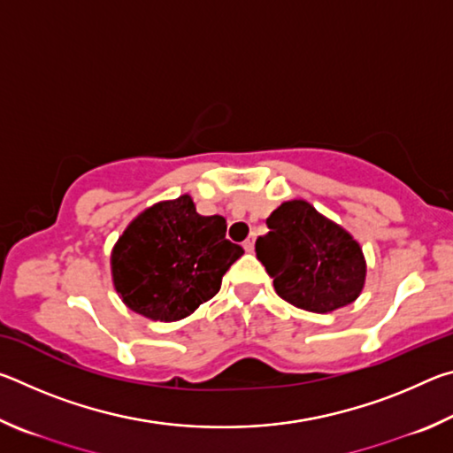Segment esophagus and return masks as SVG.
<instances>
[{
	"instance_id": "1",
	"label": "esophagus",
	"mask_w": 453,
	"mask_h": 453,
	"mask_svg": "<svg viewBox=\"0 0 453 453\" xmlns=\"http://www.w3.org/2000/svg\"><path fill=\"white\" fill-rule=\"evenodd\" d=\"M254 245H256V237H254V235H250L248 240L243 242V250L248 251V254H251V251H254Z\"/></svg>"
}]
</instances>
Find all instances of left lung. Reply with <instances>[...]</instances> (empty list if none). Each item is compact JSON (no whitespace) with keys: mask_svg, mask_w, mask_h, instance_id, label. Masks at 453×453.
I'll use <instances>...</instances> for the list:
<instances>
[{"mask_svg":"<svg viewBox=\"0 0 453 453\" xmlns=\"http://www.w3.org/2000/svg\"><path fill=\"white\" fill-rule=\"evenodd\" d=\"M265 224L270 232L257 237L256 254L281 300L311 313L335 311L357 300L367 265L349 232L305 199L283 202Z\"/></svg>","mask_w":453,"mask_h":453,"instance_id":"8db88e82","label":"left lung"}]
</instances>
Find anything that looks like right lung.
I'll list each match as a JSON object with an SVG mask.
<instances>
[{
	"instance_id": "add662e5",
	"label": "right lung",
	"mask_w": 453,
	"mask_h": 453,
	"mask_svg": "<svg viewBox=\"0 0 453 453\" xmlns=\"http://www.w3.org/2000/svg\"><path fill=\"white\" fill-rule=\"evenodd\" d=\"M226 218L199 216L191 196L153 203L111 250L113 288L129 310L178 321L211 300L242 245L226 240Z\"/></svg>"
}]
</instances>
